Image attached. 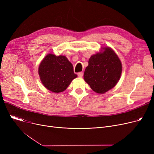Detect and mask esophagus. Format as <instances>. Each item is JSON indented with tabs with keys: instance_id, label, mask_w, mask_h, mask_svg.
I'll use <instances>...</instances> for the list:
<instances>
[{
	"instance_id": "34e87169",
	"label": "esophagus",
	"mask_w": 154,
	"mask_h": 154,
	"mask_svg": "<svg viewBox=\"0 0 154 154\" xmlns=\"http://www.w3.org/2000/svg\"><path fill=\"white\" fill-rule=\"evenodd\" d=\"M83 75H84V73L82 72H80L78 73V76L79 77H83Z\"/></svg>"
}]
</instances>
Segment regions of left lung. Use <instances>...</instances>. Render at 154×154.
Segmentation results:
<instances>
[{"label": "left lung", "mask_w": 154, "mask_h": 154, "mask_svg": "<svg viewBox=\"0 0 154 154\" xmlns=\"http://www.w3.org/2000/svg\"><path fill=\"white\" fill-rule=\"evenodd\" d=\"M122 63L110 47L91 57L84 74V79L92 89L104 94L114 87L122 74Z\"/></svg>", "instance_id": "1"}]
</instances>
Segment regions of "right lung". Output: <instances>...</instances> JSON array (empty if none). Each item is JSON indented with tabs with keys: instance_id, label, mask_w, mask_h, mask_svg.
<instances>
[{
	"instance_id": "right-lung-1",
	"label": "right lung",
	"mask_w": 154,
	"mask_h": 154,
	"mask_svg": "<svg viewBox=\"0 0 154 154\" xmlns=\"http://www.w3.org/2000/svg\"><path fill=\"white\" fill-rule=\"evenodd\" d=\"M38 75L44 86L54 93L64 91L77 77L66 56L52 54H47L40 62Z\"/></svg>"
}]
</instances>
